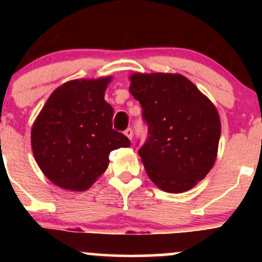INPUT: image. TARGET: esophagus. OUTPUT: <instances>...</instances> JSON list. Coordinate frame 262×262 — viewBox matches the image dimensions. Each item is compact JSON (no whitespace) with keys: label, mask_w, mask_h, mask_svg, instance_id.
Here are the masks:
<instances>
[{"label":"esophagus","mask_w":262,"mask_h":262,"mask_svg":"<svg viewBox=\"0 0 262 262\" xmlns=\"http://www.w3.org/2000/svg\"><path fill=\"white\" fill-rule=\"evenodd\" d=\"M124 134H125V137L129 138V139H130V140L133 139V130H132V128H128V129H125Z\"/></svg>","instance_id":"obj_1"}]
</instances>
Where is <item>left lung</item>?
<instances>
[{
	"label": "left lung",
	"instance_id": "obj_1",
	"mask_svg": "<svg viewBox=\"0 0 262 262\" xmlns=\"http://www.w3.org/2000/svg\"><path fill=\"white\" fill-rule=\"evenodd\" d=\"M149 137L139 155L159 188L181 193L203 180L217 159L221 118L217 108L181 74L130 75Z\"/></svg>",
	"mask_w": 262,
	"mask_h": 262
}]
</instances>
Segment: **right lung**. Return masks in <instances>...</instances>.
<instances>
[{"mask_svg": "<svg viewBox=\"0 0 262 262\" xmlns=\"http://www.w3.org/2000/svg\"><path fill=\"white\" fill-rule=\"evenodd\" d=\"M112 76L71 80L48 98L33 123V155L59 187L86 191L110 164V152L128 148L125 135L112 129L113 108L104 101Z\"/></svg>", "mask_w": 262, "mask_h": 262, "instance_id": "right-lung-1", "label": "right lung"}]
</instances>
